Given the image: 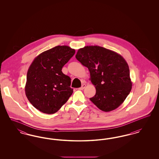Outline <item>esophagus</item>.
<instances>
[{
	"instance_id": "obj_1",
	"label": "esophagus",
	"mask_w": 159,
	"mask_h": 159,
	"mask_svg": "<svg viewBox=\"0 0 159 159\" xmlns=\"http://www.w3.org/2000/svg\"><path fill=\"white\" fill-rule=\"evenodd\" d=\"M85 87H86V84H83L82 85V86H81L80 88H79V90H83Z\"/></svg>"
}]
</instances>
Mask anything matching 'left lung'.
<instances>
[{"label": "left lung", "mask_w": 159, "mask_h": 159, "mask_svg": "<svg viewBox=\"0 0 159 159\" xmlns=\"http://www.w3.org/2000/svg\"><path fill=\"white\" fill-rule=\"evenodd\" d=\"M76 58L88 68L95 86L91 101L106 112L120 106L132 86L128 64L121 55L99 46H87L78 50Z\"/></svg>", "instance_id": "1"}]
</instances>
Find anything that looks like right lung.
Instances as JSON below:
<instances>
[{
	"label": "right lung",
	"mask_w": 159,
	"mask_h": 159,
	"mask_svg": "<svg viewBox=\"0 0 159 159\" xmlns=\"http://www.w3.org/2000/svg\"><path fill=\"white\" fill-rule=\"evenodd\" d=\"M68 46H57L40 53L28 70L25 92L31 104L40 111H58L73 92L71 79L62 67L75 55Z\"/></svg>",
	"instance_id": "obj_1"
}]
</instances>
